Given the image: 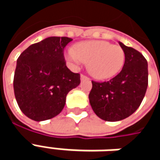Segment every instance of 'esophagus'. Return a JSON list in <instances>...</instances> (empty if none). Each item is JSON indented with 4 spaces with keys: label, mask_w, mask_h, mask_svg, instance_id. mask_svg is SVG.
Masks as SVG:
<instances>
[{
    "label": "esophagus",
    "mask_w": 160,
    "mask_h": 160,
    "mask_svg": "<svg viewBox=\"0 0 160 160\" xmlns=\"http://www.w3.org/2000/svg\"><path fill=\"white\" fill-rule=\"evenodd\" d=\"M86 79H88V77L87 75H85V74H81L80 75V80H86Z\"/></svg>",
    "instance_id": "1"
}]
</instances>
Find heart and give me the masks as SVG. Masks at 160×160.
Segmentation results:
<instances>
[{"label": "heart", "instance_id": "heart-1", "mask_svg": "<svg viewBox=\"0 0 160 160\" xmlns=\"http://www.w3.org/2000/svg\"><path fill=\"white\" fill-rule=\"evenodd\" d=\"M67 58L75 65L87 63L92 76L98 80H106L120 72L125 54L121 46L106 41H86L76 44L75 49H68Z\"/></svg>", "mask_w": 160, "mask_h": 160}]
</instances>
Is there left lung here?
Instances as JSON below:
<instances>
[{"mask_svg": "<svg viewBox=\"0 0 160 160\" xmlns=\"http://www.w3.org/2000/svg\"><path fill=\"white\" fill-rule=\"evenodd\" d=\"M125 54L123 68L108 81H92L89 101L95 114L107 122L127 118L141 105L148 85V62L134 48L119 42Z\"/></svg>", "mask_w": 160, "mask_h": 160, "instance_id": "obj_1", "label": "left lung"}]
</instances>
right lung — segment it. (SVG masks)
I'll return each mask as SVG.
<instances>
[{
	"instance_id": "right-lung-1",
	"label": "right lung",
	"mask_w": 160,
	"mask_h": 160,
	"mask_svg": "<svg viewBox=\"0 0 160 160\" xmlns=\"http://www.w3.org/2000/svg\"><path fill=\"white\" fill-rule=\"evenodd\" d=\"M67 37H49L25 49L17 60L13 90L19 109L37 122L55 118L64 108L70 91L80 83V73L66 66Z\"/></svg>"
}]
</instances>
